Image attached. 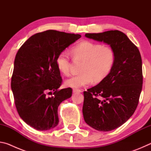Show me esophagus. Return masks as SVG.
Segmentation results:
<instances>
[{"label":"esophagus","mask_w":151,"mask_h":151,"mask_svg":"<svg viewBox=\"0 0 151 151\" xmlns=\"http://www.w3.org/2000/svg\"><path fill=\"white\" fill-rule=\"evenodd\" d=\"M73 92L74 93H81V90H79V89H76V88H74L73 90Z\"/></svg>","instance_id":"obj_1"}]
</instances>
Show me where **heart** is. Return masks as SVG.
<instances>
[{
  "instance_id": "heart-1",
  "label": "heart",
  "mask_w": 151,
  "mask_h": 151,
  "mask_svg": "<svg viewBox=\"0 0 151 151\" xmlns=\"http://www.w3.org/2000/svg\"><path fill=\"white\" fill-rule=\"evenodd\" d=\"M75 58L84 60L81 74L66 79L65 85L68 87L78 88L88 86L94 81H103L111 72L115 61V53L111 47H105L89 40H83L73 48ZM58 70L64 75L70 73V58L66 51H62L56 58Z\"/></svg>"
}]
</instances>
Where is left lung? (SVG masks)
I'll return each instance as SVG.
<instances>
[{
  "mask_svg": "<svg viewBox=\"0 0 151 151\" xmlns=\"http://www.w3.org/2000/svg\"><path fill=\"white\" fill-rule=\"evenodd\" d=\"M85 37L103 42L115 53L109 75L84 92L83 106L86 124L97 131H111L127 121L137 109L142 86L141 56L136 46L119 30L86 33Z\"/></svg>",
  "mask_w": 151,
  "mask_h": 151,
  "instance_id": "left-lung-1",
  "label": "left lung"
}]
</instances>
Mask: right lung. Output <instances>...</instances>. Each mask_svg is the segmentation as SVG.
<instances>
[{
  "instance_id": "obj_1",
  "label": "right lung",
  "mask_w": 151,
  "mask_h": 151,
  "mask_svg": "<svg viewBox=\"0 0 151 151\" xmlns=\"http://www.w3.org/2000/svg\"><path fill=\"white\" fill-rule=\"evenodd\" d=\"M81 37L48 30L31 36L18 50L11 89L20 118L36 130L48 131L57 127L58 107L72 96L71 88L58 89L62 78L56 58ZM52 91L53 96L48 97Z\"/></svg>"
}]
</instances>
